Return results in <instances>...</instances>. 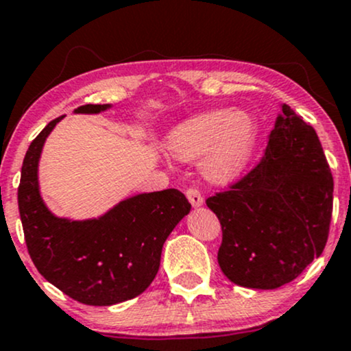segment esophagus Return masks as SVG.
<instances>
[{
    "label": "esophagus",
    "instance_id": "34e87169",
    "mask_svg": "<svg viewBox=\"0 0 351 351\" xmlns=\"http://www.w3.org/2000/svg\"><path fill=\"white\" fill-rule=\"evenodd\" d=\"M186 198L189 199V203H191L195 208L203 206V203H204V198L201 196L199 189H196V188H188L186 189Z\"/></svg>",
    "mask_w": 351,
    "mask_h": 351
}]
</instances>
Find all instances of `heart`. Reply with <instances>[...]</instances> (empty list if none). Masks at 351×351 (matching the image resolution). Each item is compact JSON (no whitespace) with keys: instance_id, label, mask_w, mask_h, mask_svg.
<instances>
[{"instance_id":"b5f03b06","label":"heart","mask_w":351,"mask_h":351,"mask_svg":"<svg viewBox=\"0 0 351 351\" xmlns=\"http://www.w3.org/2000/svg\"><path fill=\"white\" fill-rule=\"evenodd\" d=\"M259 123L243 110H209L176 125L167 140L170 155L181 162L201 156V171L215 183L234 180L256 152Z\"/></svg>"}]
</instances>
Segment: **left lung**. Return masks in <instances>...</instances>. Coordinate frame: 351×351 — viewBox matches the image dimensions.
<instances>
[{
    "instance_id": "obj_1",
    "label": "left lung",
    "mask_w": 351,
    "mask_h": 351,
    "mask_svg": "<svg viewBox=\"0 0 351 351\" xmlns=\"http://www.w3.org/2000/svg\"><path fill=\"white\" fill-rule=\"evenodd\" d=\"M261 163L206 199L219 219L221 271L236 285L271 291L300 276L327 244L333 178L312 125L280 106Z\"/></svg>"
}]
</instances>
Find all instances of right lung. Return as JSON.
Masks as SVG:
<instances>
[{
    "label": "right lung",
    "instance_id": "1",
    "mask_svg": "<svg viewBox=\"0 0 351 351\" xmlns=\"http://www.w3.org/2000/svg\"><path fill=\"white\" fill-rule=\"evenodd\" d=\"M110 107L87 104L74 114ZM62 119L47 123L24 156L18 204L27 251L44 279L80 304L106 307L130 300L155 279L165 241L191 204L171 188L125 198L90 219L56 216L41 196L38 168L46 138Z\"/></svg>",
    "mask_w": 351,
    "mask_h": 351
}]
</instances>
